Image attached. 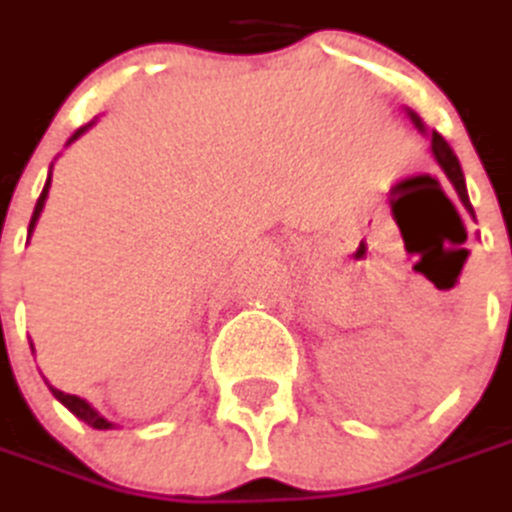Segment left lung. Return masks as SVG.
<instances>
[{
  "label": "left lung",
  "mask_w": 512,
  "mask_h": 512,
  "mask_svg": "<svg viewBox=\"0 0 512 512\" xmlns=\"http://www.w3.org/2000/svg\"><path fill=\"white\" fill-rule=\"evenodd\" d=\"M405 113H408V119L414 122V128L420 130L422 136H428L431 139V151H434V160H437V165L443 168V174L449 177V183L455 186L457 198H460V203L466 206V212L475 218V209H472V203H469V195H466V177H463V168H460V163H457L455 151L449 148V142L437 133V130H428L425 125H422V119L414 113V110H408L405 107Z\"/></svg>",
  "instance_id": "8db88e82"
}]
</instances>
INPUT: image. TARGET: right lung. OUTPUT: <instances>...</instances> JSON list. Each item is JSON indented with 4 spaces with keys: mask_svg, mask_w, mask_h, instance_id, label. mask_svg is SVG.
<instances>
[{
    "mask_svg": "<svg viewBox=\"0 0 512 512\" xmlns=\"http://www.w3.org/2000/svg\"><path fill=\"white\" fill-rule=\"evenodd\" d=\"M95 125V119H92L90 125H84V128H78L72 136H69V142L66 145H72L81 133H87V130ZM49 186H52V171H49V177H46V186H43V192H40V198H37V206H34V215H31V224H28V238H31V233H34V227H37V221H40V212H43V206H46V198H49ZM34 349V347H31ZM49 384V382H46ZM49 390H52V396H55L60 405H66L78 420H84L87 425H92V428H98V431H107V428H113V422L104 420L95 408H92L87 399H81V396H72V393H63V390H57V387H52L49 384Z\"/></svg>",
    "mask_w": 512,
    "mask_h": 512,
    "instance_id": "obj_1",
    "label": "right lung"
}]
</instances>
